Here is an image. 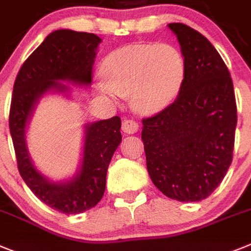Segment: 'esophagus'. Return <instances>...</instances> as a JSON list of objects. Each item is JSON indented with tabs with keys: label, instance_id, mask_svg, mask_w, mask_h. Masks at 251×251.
Returning <instances> with one entry per match:
<instances>
[{
	"label": "esophagus",
	"instance_id": "obj_1",
	"mask_svg": "<svg viewBox=\"0 0 251 251\" xmlns=\"http://www.w3.org/2000/svg\"><path fill=\"white\" fill-rule=\"evenodd\" d=\"M138 128H140L138 123L132 121V119H126V121H123V123H122V130H123L126 134L136 133L137 130H138Z\"/></svg>",
	"mask_w": 251,
	"mask_h": 251
}]
</instances>
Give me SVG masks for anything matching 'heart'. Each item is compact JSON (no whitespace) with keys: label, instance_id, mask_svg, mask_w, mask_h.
Here are the masks:
<instances>
[{"label":"heart","instance_id":"b5f03b06","mask_svg":"<svg viewBox=\"0 0 251 251\" xmlns=\"http://www.w3.org/2000/svg\"><path fill=\"white\" fill-rule=\"evenodd\" d=\"M98 89L110 99L129 94L141 113H157L176 100L187 78L183 53L168 43H138L111 52L101 63Z\"/></svg>","mask_w":251,"mask_h":251}]
</instances>
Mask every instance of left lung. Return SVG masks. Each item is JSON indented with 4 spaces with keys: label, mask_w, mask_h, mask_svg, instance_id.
Listing matches in <instances>:
<instances>
[{
    "label": "left lung",
    "mask_w": 251,
    "mask_h": 251,
    "mask_svg": "<svg viewBox=\"0 0 251 251\" xmlns=\"http://www.w3.org/2000/svg\"><path fill=\"white\" fill-rule=\"evenodd\" d=\"M187 62V78L168 108L142 121L152 183L179 202H199L220 185L232 162L237 109L233 83L209 40L173 23Z\"/></svg>",
    "instance_id": "obj_1"
}]
</instances>
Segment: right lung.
<instances>
[{
    "instance_id": "add662e5",
    "label": "right lung",
    "mask_w": 251,
    "mask_h": 251,
    "mask_svg": "<svg viewBox=\"0 0 251 251\" xmlns=\"http://www.w3.org/2000/svg\"><path fill=\"white\" fill-rule=\"evenodd\" d=\"M100 43L95 34L55 30L24 62L14 85L8 124L20 175L42 202L66 215L93 208L104 196L108 166L122 141L121 118L85 124L80 166L74 176L61 181L50 180L35 168L27 150L26 129L46 94L70 98V86L62 81L91 85Z\"/></svg>"
}]
</instances>
